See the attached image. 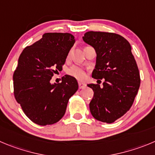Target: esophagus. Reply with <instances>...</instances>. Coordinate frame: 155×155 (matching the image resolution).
Here are the masks:
<instances>
[{
  "label": "esophagus",
  "mask_w": 155,
  "mask_h": 155,
  "mask_svg": "<svg viewBox=\"0 0 155 155\" xmlns=\"http://www.w3.org/2000/svg\"><path fill=\"white\" fill-rule=\"evenodd\" d=\"M79 89H85L86 87V84L84 82H79Z\"/></svg>",
  "instance_id": "obj_1"
}]
</instances>
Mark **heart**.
<instances>
[{
  "instance_id": "b5f03b06",
  "label": "heart",
  "mask_w": 155,
  "mask_h": 155,
  "mask_svg": "<svg viewBox=\"0 0 155 155\" xmlns=\"http://www.w3.org/2000/svg\"><path fill=\"white\" fill-rule=\"evenodd\" d=\"M67 73L69 76H73L79 80H83L86 77V73L83 68L78 66H73L67 70Z\"/></svg>"
}]
</instances>
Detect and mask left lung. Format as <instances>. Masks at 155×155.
I'll list each match as a JSON object with an SVG mask.
<instances>
[{
    "mask_svg": "<svg viewBox=\"0 0 155 155\" xmlns=\"http://www.w3.org/2000/svg\"><path fill=\"white\" fill-rule=\"evenodd\" d=\"M82 39L97 54L92 78L104 80L102 87L87 85L94 92L91 114L98 121L113 123L131 108L141 82L131 45L121 35L108 32L89 31Z\"/></svg>",
    "mask_w": 155,
    "mask_h": 155,
    "instance_id": "8db88e82",
    "label": "left lung"
}]
</instances>
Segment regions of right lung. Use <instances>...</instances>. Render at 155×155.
<instances>
[{
    "mask_svg": "<svg viewBox=\"0 0 155 155\" xmlns=\"http://www.w3.org/2000/svg\"><path fill=\"white\" fill-rule=\"evenodd\" d=\"M74 43V37L68 33H46L20 55L13 75L14 97L24 114L37 125L60 121L69 98L78 90L76 79L68 75L60 83L50 82L53 74L62 71Z\"/></svg>",
    "mask_w": 155,
    "mask_h": 155,
    "instance_id": "obj_1",
    "label": "right lung"
}]
</instances>
